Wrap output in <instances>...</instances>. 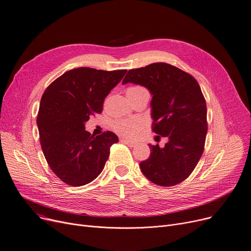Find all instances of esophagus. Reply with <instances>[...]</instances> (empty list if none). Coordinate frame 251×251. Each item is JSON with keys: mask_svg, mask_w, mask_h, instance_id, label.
<instances>
[{"mask_svg": "<svg viewBox=\"0 0 251 251\" xmlns=\"http://www.w3.org/2000/svg\"><path fill=\"white\" fill-rule=\"evenodd\" d=\"M121 142H123L124 144H126L128 147H135L137 144L131 140H128V139H121Z\"/></svg>", "mask_w": 251, "mask_h": 251, "instance_id": "esophagus-1", "label": "esophagus"}]
</instances>
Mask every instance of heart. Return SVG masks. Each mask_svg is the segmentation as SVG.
I'll return each mask as SVG.
<instances>
[{
    "label": "heart",
    "instance_id": "1",
    "mask_svg": "<svg viewBox=\"0 0 251 251\" xmlns=\"http://www.w3.org/2000/svg\"><path fill=\"white\" fill-rule=\"evenodd\" d=\"M127 92H132L135 94H143V93L149 94L147 89L142 86L131 87L127 90ZM113 127L118 134L128 138H134L143 129L144 124L139 119H122V120L116 121Z\"/></svg>",
    "mask_w": 251,
    "mask_h": 251
}]
</instances>
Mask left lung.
<instances>
[{"label": "left lung", "instance_id": "1", "mask_svg": "<svg viewBox=\"0 0 251 251\" xmlns=\"http://www.w3.org/2000/svg\"><path fill=\"white\" fill-rule=\"evenodd\" d=\"M127 82L150 91L152 131L169 139L163 148L149 144L151 154L140 163L142 173L160 186L182 182L201 158L208 131L206 100L199 83L168 63L129 70L122 83Z\"/></svg>", "mask_w": 251, "mask_h": 251}]
</instances>
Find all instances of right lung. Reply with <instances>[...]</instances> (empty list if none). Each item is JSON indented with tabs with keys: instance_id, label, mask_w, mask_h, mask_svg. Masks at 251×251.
<instances>
[{
	"instance_id": "1",
	"label": "right lung",
	"mask_w": 251,
	"mask_h": 251,
	"mask_svg": "<svg viewBox=\"0 0 251 251\" xmlns=\"http://www.w3.org/2000/svg\"><path fill=\"white\" fill-rule=\"evenodd\" d=\"M126 72L76 68L45 90L36 120L40 144L50 169L66 184L86 185L104 169L118 137L110 131L92 135L85 123L102 112L104 99Z\"/></svg>"
}]
</instances>
